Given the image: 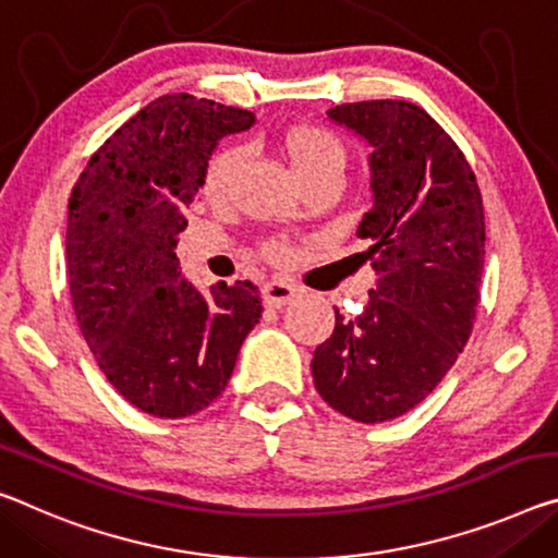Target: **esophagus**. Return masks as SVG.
<instances>
[{
  "label": "esophagus",
  "instance_id": "1",
  "mask_svg": "<svg viewBox=\"0 0 558 558\" xmlns=\"http://www.w3.org/2000/svg\"><path fill=\"white\" fill-rule=\"evenodd\" d=\"M295 293H298V288L293 286V282H286V280H270L263 286L265 303H268L270 307L288 305L290 300L295 298Z\"/></svg>",
  "mask_w": 558,
  "mask_h": 558
}]
</instances>
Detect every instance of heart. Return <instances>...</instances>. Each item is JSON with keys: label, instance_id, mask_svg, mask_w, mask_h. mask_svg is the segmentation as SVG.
<instances>
[{"label": "heart", "instance_id": "obj_1", "mask_svg": "<svg viewBox=\"0 0 558 558\" xmlns=\"http://www.w3.org/2000/svg\"><path fill=\"white\" fill-rule=\"evenodd\" d=\"M280 148L286 154L290 168L305 185H311L327 175H340L344 166V146L342 141L323 126L313 123H298L290 126L280 138ZM243 151L241 146H223L210 156L203 173V196L208 201H223L231 191L238 166H241ZM263 253L270 260H286L290 247L282 241L265 243Z\"/></svg>", "mask_w": 558, "mask_h": 558}]
</instances>
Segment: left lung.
<instances>
[{
  "label": "left lung",
  "instance_id": "left-lung-1",
  "mask_svg": "<svg viewBox=\"0 0 558 558\" xmlns=\"http://www.w3.org/2000/svg\"><path fill=\"white\" fill-rule=\"evenodd\" d=\"M373 146V208L357 238L377 286L355 320L313 355L323 400L344 417H402L441 383L472 335L484 270L476 175L439 123L410 101H357L327 111Z\"/></svg>",
  "mask_w": 558,
  "mask_h": 558
}]
</instances>
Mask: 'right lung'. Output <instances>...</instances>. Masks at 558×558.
I'll use <instances>...</instances> for the list:
<instances>
[{
  "instance_id": "add662e5",
  "label": "right lung",
  "mask_w": 558,
  "mask_h": 558,
  "mask_svg": "<svg viewBox=\"0 0 558 558\" xmlns=\"http://www.w3.org/2000/svg\"><path fill=\"white\" fill-rule=\"evenodd\" d=\"M255 117L191 94L144 106L104 141L69 198V290L106 379L141 412L179 420L226 390L258 288L183 278L175 258L208 158Z\"/></svg>"
}]
</instances>
